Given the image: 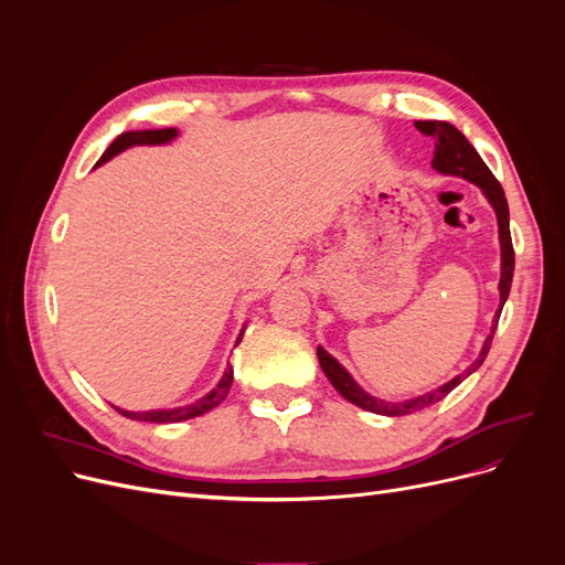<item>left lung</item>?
<instances>
[{"label":"left lung","mask_w":565,"mask_h":565,"mask_svg":"<svg viewBox=\"0 0 565 565\" xmlns=\"http://www.w3.org/2000/svg\"><path fill=\"white\" fill-rule=\"evenodd\" d=\"M415 127L424 136H431V139L436 141L434 160H431L436 172H440V174H455V177H461V179L476 183L486 193V198L490 200V204L494 207V214H498L500 245H502V278H500V301L502 303H500V311H498V318H500L502 306H504V301L509 297L511 278H514V264H516V259H514V245H511V233H509V204H507L502 185H500L498 179L492 177L488 164L481 160V156H478L476 148L467 141V136L461 134L457 127H452L450 122H440V119H417ZM498 318H494V328H498ZM494 328L488 334L486 344H483V351H481V355L476 358L473 365H469L465 372L457 374V377L450 380L448 384L434 388L431 393H424V396L409 398V401H403V403H384V401H377V398L367 396V393L351 380V374L344 367H341L328 351H322L320 347H318V361H320L322 372L328 374V380L332 382V386L349 403L363 407V409H370V413L388 415V417L413 415V413H419V409L429 407V405H436L438 401L446 398L457 384H461V380H467L473 370H478V367L483 365L486 355L490 351V344H492Z\"/></svg>","instance_id":"left-lung-1"}]
</instances>
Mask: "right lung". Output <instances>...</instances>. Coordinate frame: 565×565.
<instances>
[{
  "label": "right lung",
  "instance_id": "1",
  "mask_svg": "<svg viewBox=\"0 0 565 565\" xmlns=\"http://www.w3.org/2000/svg\"><path fill=\"white\" fill-rule=\"evenodd\" d=\"M174 136H177V129H172V127H169V129H146V131H125V134H119L117 139L108 146V150L104 152V156H100V160L96 162V167L108 162L113 156H117V152H122V150H127V148H131V146L167 143V141H172ZM241 339H243V334H241ZM241 339H237V341H241ZM231 382H233V367L228 365V370L224 372V377H221V382L216 384V388H214L212 393H207V396H204L202 401L193 403V405L177 407V409H150V413H127V409H119V407H115V409H117L119 415H125V417H129V419L156 422V424L193 419V417H200V415H204V413H210L212 407H216L221 401H224L228 388H231Z\"/></svg>",
  "mask_w": 565,
  "mask_h": 565
}]
</instances>
